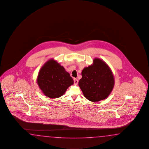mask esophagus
Instances as JSON below:
<instances>
[{
	"label": "esophagus",
	"instance_id": "obj_1",
	"mask_svg": "<svg viewBox=\"0 0 149 149\" xmlns=\"http://www.w3.org/2000/svg\"><path fill=\"white\" fill-rule=\"evenodd\" d=\"M74 84L75 85L77 84V83H78V79H74Z\"/></svg>",
	"mask_w": 149,
	"mask_h": 149
}]
</instances>
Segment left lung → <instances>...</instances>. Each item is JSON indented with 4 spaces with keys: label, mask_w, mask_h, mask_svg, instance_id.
<instances>
[{
    "label": "left lung",
    "mask_w": 149,
    "mask_h": 149,
    "mask_svg": "<svg viewBox=\"0 0 149 149\" xmlns=\"http://www.w3.org/2000/svg\"><path fill=\"white\" fill-rule=\"evenodd\" d=\"M79 86L86 99L97 102L110 95L114 86V78L106 63L100 59L95 58L93 65L82 70Z\"/></svg>",
    "instance_id": "left-lung-1"
}]
</instances>
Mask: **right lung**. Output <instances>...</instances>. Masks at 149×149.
Listing matches in <instances>:
<instances>
[{"label": "right lung", "instance_id": "right-lung-1", "mask_svg": "<svg viewBox=\"0 0 149 149\" xmlns=\"http://www.w3.org/2000/svg\"><path fill=\"white\" fill-rule=\"evenodd\" d=\"M37 82L44 95L50 98L63 96L74 83L70 74L54 60L47 61L40 70Z\"/></svg>", "mask_w": 149, "mask_h": 149}]
</instances>
